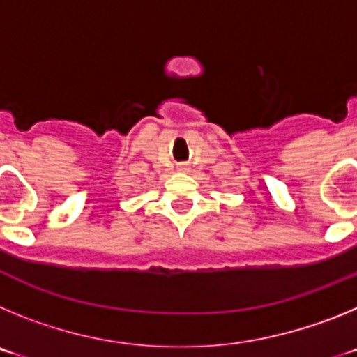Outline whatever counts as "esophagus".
I'll use <instances>...</instances> for the list:
<instances>
[{
    "label": "esophagus",
    "instance_id": "esophagus-1",
    "mask_svg": "<svg viewBox=\"0 0 357 357\" xmlns=\"http://www.w3.org/2000/svg\"><path fill=\"white\" fill-rule=\"evenodd\" d=\"M178 169H181V172H188V168H185L184 164H182V166H178Z\"/></svg>",
    "mask_w": 357,
    "mask_h": 357
}]
</instances>
